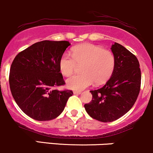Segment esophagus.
<instances>
[{
    "label": "esophagus",
    "instance_id": "esophagus-1",
    "mask_svg": "<svg viewBox=\"0 0 153 153\" xmlns=\"http://www.w3.org/2000/svg\"><path fill=\"white\" fill-rule=\"evenodd\" d=\"M81 93H82L81 91H74V94H76V95L81 94Z\"/></svg>",
    "mask_w": 153,
    "mask_h": 153
}]
</instances>
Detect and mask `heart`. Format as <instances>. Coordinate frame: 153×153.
Wrapping results in <instances>:
<instances>
[{
	"mask_svg": "<svg viewBox=\"0 0 153 153\" xmlns=\"http://www.w3.org/2000/svg\"><path fill=\"white\" fill-rule=\"evenodd\" d=\"M114 53L104 47L93 44H82L72 49V55L64 53L59 60V69L69 76L82 65L83 74L68 79L67 86L72 90H82L96 82L98 85L106 82L111 76L115 67Z\"/></svg>",
	"mask_w": 153,
	"mask_h": 153,
	"instance_id": "1",
	"label": "heart"
}]
</instances>
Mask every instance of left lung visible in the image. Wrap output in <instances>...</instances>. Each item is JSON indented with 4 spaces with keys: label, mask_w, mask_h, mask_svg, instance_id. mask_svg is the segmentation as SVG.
Returning <instances> with one entry per match:
<instances>
[{
    "label": "left lung",
    "mask_w": 153,
    "mask_h": 153,
    "mask_svg": "<svg viewBox=\"0 0 153 153\" xmlns=\"http://www.w3.org/2000/svg\"><path fill=\"white\" fill-rule=\"evenodd\" d=\"M111 50L116 60L114 72L102 88L90 90L93 98L85 104L91 117L103 123L119 119L132 108L142 79L139 60L134 54L116 42Z\"/></svg>",
    "instance_id": "obj_1"
}]
</instances>
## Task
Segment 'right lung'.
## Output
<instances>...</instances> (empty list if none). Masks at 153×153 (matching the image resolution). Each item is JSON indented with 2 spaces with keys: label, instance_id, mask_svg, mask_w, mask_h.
<instances>
[{
  "label": "right lung",
  "instance_id": "obj_1",
  "mask_svg": "<svg viewBox=\"0 0 153 153\" xmlns=\"http://www.w3.org/2000/svg\"><path fill=\"white\" fill-rule=\"evenodd\" d=\"M71 44L66 41H42L14 57L10 68L9 86L14 101L33 119L47 121L58 117L73 95L71 90H58L65 85L59 60Z\"/></svg>",
  "mask_w": 153,
  "mask_h": 153
}]
</instances>
